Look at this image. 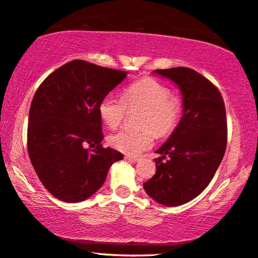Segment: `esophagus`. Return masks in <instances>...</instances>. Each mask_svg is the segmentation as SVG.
Segmentation results:
<instances>
[{
    "label": "esophagus",
    "mask_w": 258,
    "mask_h": 258,
    "mask_svg": "<svg viewBox=\"0 0 258 258\" xmlns=\"http://www.w3.org/2000/svg\"><path fill=\"white\" fill-rule=\"evenodd\" d=\"M125 160L128 161V162H133V163H136V162H138V161H139L138 157H132V156H125Z\"/></svg>",
    "instance_id": "1"
}]
</instances>
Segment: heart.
<instances>
[{
    "mask_svg": "<svg viewBox=\"0 0 258 258\" xmlns=\"http://www.w3.org/2000/svg\"><path fill=\"white\" fill-rule=\"evenodd\" d=\"M166 86L153 79H144L131 84L122 94L124 101L112 94L102 98L98 113L110 128H117L126 116V111L140 107L139 125L141 130H121L109 138V142L118 152L138 156L154 144V133L163 137L170 133L177 124L180 114V102L172 97Z\"/></svg>",
    "mask_w": 258,
    "mask_h": 258,
    "instance_id": "heart-1",
    "label": "heart"
}]
</instances>
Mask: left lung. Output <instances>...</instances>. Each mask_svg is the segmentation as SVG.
<instances>
[{
  "mask_svg": "<svg viewBox=\"0 0 258 258\" xmlns=\"http://www.w3.org/2000/svg\"><path fill=\"white\" fill-rule=\"evenodd\" d=\"M182 95V118L155 153L156 172L144 183L149 197L179 206L197 197L220 166L227 145V120L221 94L209 80L185 67L157 69ZM168 157L166 163L162 160Z\"/></svg>",
  "mask_w": 258,
  "mask_h": 258,
  "instance_id": "obj_1",
  "label": "left lung"
}]
</instances>
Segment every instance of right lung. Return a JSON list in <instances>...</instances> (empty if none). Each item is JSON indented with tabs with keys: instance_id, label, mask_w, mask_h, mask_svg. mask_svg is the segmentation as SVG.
<instances>
[{
	"instance_id": "add662e5",
	"label": "right lung",
	"mask_w": 258,
	"mask_h": 258,
	"mask_svg": "<svg viewBox=\"0 0 258 258\" xmlns=\"http://www.w3.org/2000/svg\"><path fill=\"white\" fill-rule=\"evenodd\" d=\"M127 72L73 60L45 79L30 106L28 151L43 185L55 198L80 203L97 192L120 152L103 148L98 105ZM88 147L95 149L89 152Z\"/></svg>"
}]
</instances>
